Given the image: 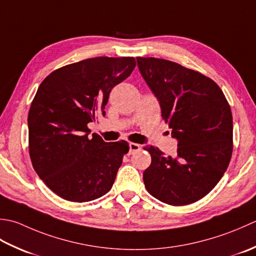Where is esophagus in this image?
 <instances>
[{"label": "esophagus", "mask_w": 256, "mask_h": 256, "mask_svg": "<svg viewBox=\"0 0 256 256\" xmlns=\"http://www.w3.org/2000/svg\"><path fill=\"white\" fill-rule=\"evenodd\" d=\"M140 149H142V146L138 144H134V142H130L129 144V154H134L137 152V151H139Z\"/></svg>", "instance_id": "obj_1"}]
</instances>
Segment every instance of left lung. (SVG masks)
Wrapping results in <instances>:
<instances>
[{"instance_id": "left-lung-1", "label": "left lung", "mask_w": 256, "mask_h": 256, "mask_svg": "<svg viewBox=\"0 0 256 256\" xmlns=\"http://www.w3.org/2000/svg\"><path fill=\"white\" fill-rule=\"evenodd\" d=\"M139 70L160 102L162 118L178 139L176 156L144 148L151 164L144 172L149 194L166 204H191L206 196L226 171L233 151V118L221 88L178 62L137 57Z\"/></svg>"}]
</instances>
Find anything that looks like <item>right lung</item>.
Here are the masks:
<instances>
[{"label": "right lung", "mask_w": 256, "mask_h": 256, "mask_svg": "<svg viewBox=\"0 0 256 256\" xmlns=\"http://www.w3.org/2000/svg\"><path fill=\"white\" fill-rule=\"evenodd\" d=\"M134 67V57H94L40 82L28 112V152L36 174L62 199L88 202L112 189L128 142H105L87 124L105 116L110 90Z\"/></svg>", "instance_id": "right-lung-1"}]
</instances>
